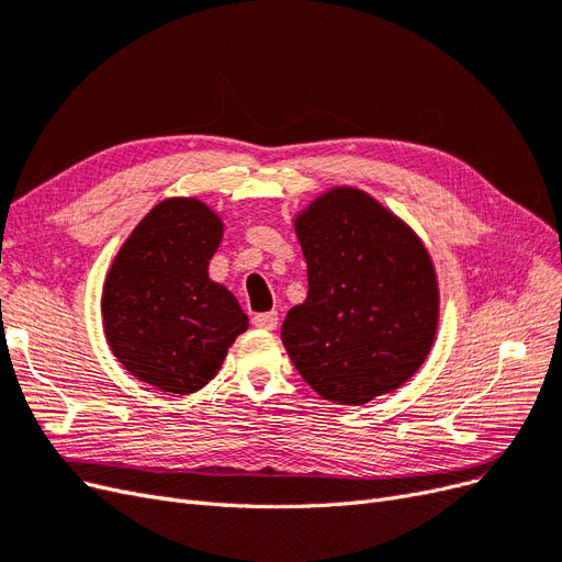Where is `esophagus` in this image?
I'll list each match as a JSON object with an SVG mask.
<instances>
[{"mask_svg":"<svg viewBox=\"0 0 562 562\" xmlns=\"http://www.w3.org/2000/svg\"><path fill=\"white\" fill-rule=\"evenodd\" d=\"M251 324H255L257 329H263V331H276L278 329V313L270 311V313H259L251 317Z\"/></svg>","mask_w":562,"mask_h":562,"instance_id":"esophagus-1","label":"esophagus"}]
</instances>
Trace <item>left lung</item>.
I'll use <instances>...</instances> for the list:
<instances>
[{
	"mask_svg": "<svg viewBox=\"0 0 562 562\" xmlns=\"http://www.w3.org/2000/svg\"><path fill=\"white\" fill-rule=\"evenodd\" d=\"M307 296L282 342L322 400L369 404L418 373L437 340L439 282L423 240L373 195L334 187L294 216Z\"/></svg>",
	"mask_w": 562,
	"mask_h": 562,
	"instance_id": "obj_1",
	"label": "left lung"
}]
</instances>
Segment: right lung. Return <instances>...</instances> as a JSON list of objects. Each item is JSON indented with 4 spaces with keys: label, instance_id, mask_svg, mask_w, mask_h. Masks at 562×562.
<instances>
[{
    "label": "right lung",
    "instance_id": "obj_1",
    "mask_svg": "<svg viewBox=\"0 0 562 562\" xmlns=\"http://www.w3.org/2000/svg\"><path fill=\"white\" fill-rule=\"evenodd\" d=\"M224 222L198 198H166L133 228L102 289V327L121 367L160 392L191 394L220 373L249 319L210 280Z\"/></svg>",
    "mask_w": 562,
    "mask_h": 562
}]
</instances>
